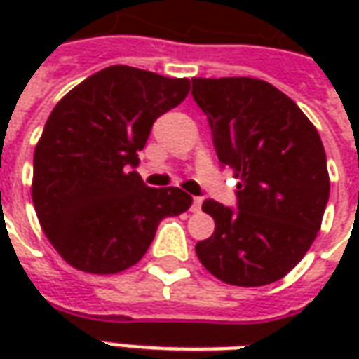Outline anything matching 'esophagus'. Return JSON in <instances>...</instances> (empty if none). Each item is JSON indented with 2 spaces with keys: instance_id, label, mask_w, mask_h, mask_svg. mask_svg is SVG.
<instances>
[{
  "instance_id": "obj_1",
  "label": "esophagus",
  "mask_w": 359,
  "mask_h": 359,
  "mask_svg": "<svg viewBox=\"0 0 359 359\" xmlns=\"http://www.w3.org/2000/svg\"><path fill=\"white\" fill-rule=\"evenodd\" d=\"M202 198H194V200H192V205H190V211H192V213H198V211L202 210Z\"/></svg>"
}]
</instances>
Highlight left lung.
I'll list each match as a JSON object with an SVG mask.
<instances>
[{"instance_id":"8db88e82","label":"left lung","mask_w":359,"mask_h":359,"mask_svg":"<svg viewBox=\"0 0 359 359\" xmlns=\"http://www.w3.org/2000/svg\"><path fill=\"white\" fill-rule=\"evenodd\" d=\"M223 167L241 180L236 208L205 200L215 221L196 254L226 285L264 286L296 267L316 241L329 172L317 128L273 84L248 76L192 79Z\"/></svg>"}]
</instances>
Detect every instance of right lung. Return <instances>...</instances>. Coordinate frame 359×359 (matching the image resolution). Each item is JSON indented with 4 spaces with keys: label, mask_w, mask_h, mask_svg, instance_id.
Returning a JSON list of instances; mask_svg holds the SVG:
<instances>
[{
    "label": "right lung",
    "mask_w": 359,
    "mask_h": 359,
    "mask_svg": "<svg viewBox=\"0 0 359 359\" xmlns=\"http://www.w3.org/2000/svg\"><path fill=\"white\" fill-rule=\"evenodd\" d=\"M188 90V79L111 65L53 107L34 149L32 202L51 246L74 269L133 267L161 219L192 205L184 190L149 188L133 171L156 118Z\"/></svg>",
    "instance_id": "1"
}]
</instances>
